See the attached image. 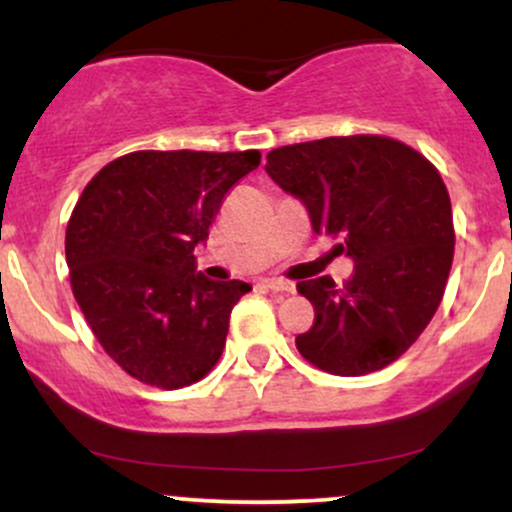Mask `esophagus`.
<instances>
[{
  "instance_id": "34e87169",
  "label": "esophagus",
  "mask_w": 512,
  "mask_h": 512,
  "mask_svg": "<svg viewBox=\"0 0 512 512\" xmlns=\"http://www.w3.org/2000/svg\"><path fill=\"white\" fill-rule=\"evenodd\" d=\"M264 286H267L269 291H276V293H293V284L284 279H267L264 281Z\"/></svg>"
}]
</instances>
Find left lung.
I'll use <instances>...</instances> for the list:
<instances>
[{"label":"left lung","mask_w":512,"mask_h":512,"mask_svg":"<svg viewBox=\"0 0 512 512\" xmlns=\"http://www.w3.org/2000/svg\"><path fill=\"white\" fill-rule=\"evenodd\" d=\"M264 170L356 264L344 291L330 276L298 281L315 308L313 327L296 337L301 356L344 378L390 366L426 330L448 284L455 231L438 170L378 134L281 146Z\"/></svg>","instance_id":"obj_1"}]
</instances>
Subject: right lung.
Wrapping results in <instances>:
<instances>
[{"label": "right lung", "mask_w": 512, "mask_h": 512, "mask_svg": "<svg viewBox=\"0 0 512 512\" xmlns=\"http://www.w3.org/2000/svg\"><path fill=\"white\" fill-rule=\"evenodd\" d=\"M260 151H134L81 192L64 238L81 313L113 361L146 385L202 380L226 346L245 281L197 272L223 197Z\"/></svg>", "instance_id": "obj_1"}]
</instances>
